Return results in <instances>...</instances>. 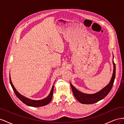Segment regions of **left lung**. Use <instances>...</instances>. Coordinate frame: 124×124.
<instances>
[{"mask_svg": "<svg viewBox=\"0 0 124 124\" xmlns=\"http://www.w3.org/2000/svg\"><path fill=\"white\" fill-rule=\"evenodd\" d=\"M113 65H114V70H113V76L112 77L110 82H109L108 85L105 87L103 89H102L101 90L99 91L98 93H96L89 94L82 93H81V92L78 91L71 84H70L72 87V89L74 95L75 96V97L76 98V99L78 101L83 104H93L96 103V102H98L99 101L103 99V98H104L107 96L112 89L115 78L116 66L114 61H113Z\"/></svg>", "mask_w": 124, "mask_h": 124, "instance_id": "obj_1", "label": "left lung"}]
</instances>
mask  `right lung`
I'll return each mask as SVG.
<instances>
[{"label":"right lung","instance_id":"1","mask_svg":"<svg viewBox=\"0 0 124 124\" xmlns=\"http://www.w3.org/2000/svg\"><path fill=\"white\" fill-rule=\"evenodd\" d=\"M9 79H10V84H11V87L12 88L14 92H15L16 95L21 101L23 102V103L24 104H25L26 105L31 106V107H42V106H45V105H47L48 103H50V101L52 100V95H53V93H54V86H53L52 87V89L50 91V94H49V95L47 98H46L44 99L40 100H31V99H28L26 97H24V96H23V95L20 94L18 93V92L16 91V90L15 89V88L14 87L13 84L11 82L10 76L9 77Z\"/></svg>","mask_w":124,"mask_h":124}]
</instances>
